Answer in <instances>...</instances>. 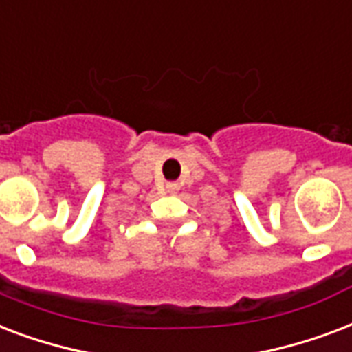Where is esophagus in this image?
Listing matches in <instances>:
<instances>
[{"instance_id": "34e87169", "label": "esophagus", "mask_w": 352, "mask_h": 352, "mask_svg": "<svg viewBox=\"0 0 352 352\" xmlns=\"http://www.w3.org/2000/svg\"><path fill=\"white\" fill-rule=\"evenodd\" d=\"M165 189H167L168 192H176V190L179 189V185H178V184H174V182H168V184L165 185Z\"/></svg>"}]
</instances>
